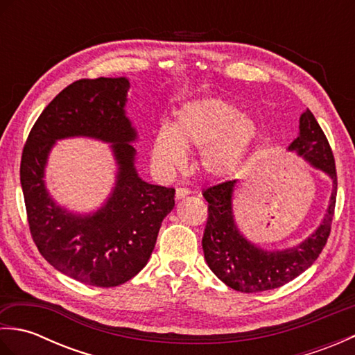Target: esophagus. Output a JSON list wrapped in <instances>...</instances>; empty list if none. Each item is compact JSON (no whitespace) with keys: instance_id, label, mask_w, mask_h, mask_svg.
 I'll list each match as a JSON object with an SVG mask.
<instances>
[{"instance_id":"34e87169","label":"esophagus","mask_w":355,"mask_h":355,"mask_svg":"<svg viewBox=\"0 0 355 355\" xmlns=\"http://www.w3.org/2000/svg\"><path fill=\"white\" fill-rule=\"evenodd\" d=\"M191 193V191L187 189V187H177V191H175V197L178 198V200H182V198H184V197H187V195Z\"/></svg>"}]
</instances>
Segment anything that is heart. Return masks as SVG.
Masks as SVG:
<instances>
[{"instance_id":"heart-1","label":"heart","mask_w":355,"mask_h":355,"mask_svg":"<svg viewBox=\"0 0 355 355\" xmlns=\"http://www.w3.org/2000/svg\"><path fill=\"white\" fill-rule=\"evenodd\" d=\"M259 139L256 120L224 99L205 97L183 105L172 126L162 125L153 140L158 168H183L186 149H200L198 164L210 178L235 173L252 155Z\"/></svg>"}]
</instances>
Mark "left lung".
<instances>
[{
	"label": "left lung",
	"mask_w": 355,
	"mask_h": 355,
	"mask_svg": "<svg viewBox=\"0 0 355 355\" xmlns=\"http://www.w3.org/2000/svg\"><path fill=\"white\" fill-rule=\"evenodd\" d=\"M286 150L302 157L311 168L327 173L333 184L322 223L296 245L268 250L252 243L239 230L233 214V192L238 180L202 192L209 202V218L201 241L205 259L215 276L236 291L261 293L288 284L313 266L329 236L336 207L337 173L329 143L310 110L300 114L297 137Z\"/></svg>",
	"instance_id": "left-lung-1"
}]
</instances>
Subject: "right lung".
<instances>
[{"label": "right lung", "instance_id": "add662e5", "mask_svg": "<svg viewBox=\"0 0 355 355\" xmlns=\"http://www.w3.org/2000/svg\"><path fill=\"white\" fill-rule=\"evenodd\" d=\"M130 80L99 78L73 82L37 117L21 158L30 233L50 266L74 281L117 286L146 266L162 221L175 206V189L150 184L135 168L137 130L126 116ZM87 137L108 142L116 182L94 213H73L44 184L51 149L58 139Z\"/></svg>", "mask_w": 355, "mask_h": 355}]
</instances>
